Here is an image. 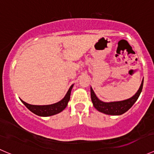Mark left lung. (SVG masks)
<instances>
[{"mask_svg": "<svg viewBox=\"0 0 154 154\" xmlns=\"http://www.w3.org/2000/svg\"><path fill=\"white\" fill-rule=\"evenodd\" d=\"M143 82L142 80L141 86L139 87L137 92L130 98L127 99L125 100L121 101H114V102H103L99 100L97 97L96 94H94L92 88L91 87V98L93 103V106L96 109L98 110L100 112H103L106 115H111V116H120L124 114L127 110L130 109L135 102L137 100L142 92V87H143Z\"/></svg>", "mask_w": 154, "mask_h": 154, "instance_id": "left-lung-1", "label": "left lung"}]
</instances>
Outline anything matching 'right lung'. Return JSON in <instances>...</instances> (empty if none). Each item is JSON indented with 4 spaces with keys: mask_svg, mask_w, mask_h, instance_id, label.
<instances>
[{
    "mask_svg": "<svg viewBox=\"0 0 154 154\" xmlns=\"http://www.w3.org/2000/svg\"><path fill=\"white\" fill-rule=\"evenodd\" d=\"M73 86H74V85H71V87L69 88V89H68V92L66 93V96H65L64 98H63V100L57 102V103H54V104L38 106V105L29 104V103L23 101L22 100H21V102L25 105L26 107L28 109L29 111H31L32 112H33L34 114L37 115V116H42V117H47V116H54V115L60 113V112L64 110L65 109H66V107L67 106L68 101H69L70 100L71 91L73 88Z\"/></svg>",
    "mask_w": 154,
    "mask_h": 154,
    "instance_id": "obj_1",
    "label": "right lung"
}]
</instances>
